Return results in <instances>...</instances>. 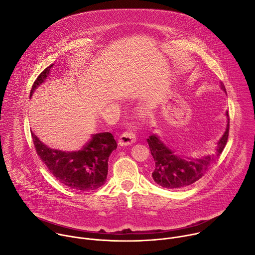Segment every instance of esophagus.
Wrapping results in <instances>:
<instances>
[{
  "mask_svg": "<svg viewBox=\"0 0 255 255\" xmlns=\"http://www.w3.org/2000/svg\"><path fill=\"white\" fill-rule=\"evenodd\" d=\"M135 140H136V134H135L134 130L130 128V129H128V130L124 131L121 134L119 142L122 145H128V144L133 143Z\"/></svg>",
  "mask_w": 255,
  "mask_h": 255,
  "instance_id": "obj_1",
  "label": "esophagus"
}]
</instances>
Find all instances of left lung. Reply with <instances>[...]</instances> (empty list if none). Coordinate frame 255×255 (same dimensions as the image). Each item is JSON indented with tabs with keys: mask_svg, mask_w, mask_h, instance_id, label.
Returning a JSON list of instances; mask_svg holds the SVG:
<instances>
[{
	"mask_svg": "<svg viewBox=\"0 0 255 255\" xmlns=\"http://www.w3.org/2000/svg\"><path fill=\"white\" fill-rule=\"evenodd\" d=\"M221 88L226 92L225 86L221 83ZM228 121L229 116L227 113ZM229 135V122L223 136L217 143L214 156H206L198 160H184L167 147L156 134H151L146 138L150 154L155 161V170L151 173L154 181L160 186L168 189H177L187 187L199 179L209 170L223 151Z\"/></svg>",
	"mask_w": 255,
	"mask_h": 255,
	"instance_id": "left-lung-1",
	"label": "left lung"
}]
</instances>
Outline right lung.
<instances>
[{"instance_id": "add662e5", "label": "right lung", "mask_w": 255, "mask_h": 255, "mask_svg": "<svg viewBox=\"0 0 255 255\" xmlns=\"http://www.w3.org/2000/svg\"><path fill=\"white\" fill-rule=\"evenodd\" d=\"M50 65L34 81L30 96L45 80L50 72ZM37 155L49 172L61 184L78 191L95 190L103 186L108 177L109 158L118 143L111 132H100L77 151H62L50 148L31 132Z\"/></svg>"}]
</instances>
